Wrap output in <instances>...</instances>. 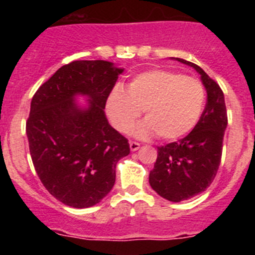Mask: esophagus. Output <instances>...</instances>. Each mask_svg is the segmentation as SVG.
<instances>
[{"label":"esophagus","mask_w":255,"mask_h":255,"mask_svg":"<svg viewBox=\"0 0 255 255\" xmlns=\"http://www.w3.org/2000/svg\"><path fill=\"white\" fill-rule=\"evenodd\" d=\"M129 145H130V150H132V152H135V150H138L139 148H140V144L136 143V141H130Z\"/></svg>","instance_id":"1"}]
</instances>
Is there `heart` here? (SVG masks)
<instances>
[{
  "label": "heart",
  "mask_w": 255,
  "mask_h": 255,
  "mask_svg": "<svg viewBox=\"0 0 255 255\" xmlns=\"http://www.w3.org/2000/svg\"><path fill=\"white\" fill-rule=\"evenodd\" d=\"M206 103L202 83L168 70H148L136 74L123 88H115L106 103L110 121L116 130L128 132L144 111L147 119L132 134L163 140H176L197 126Z\"/></svg>",
  "instance_id": "b5f03b06"
}]
</instances>
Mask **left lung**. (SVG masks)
<instances>
[{
  "label": "left lung",
  "mask_w": 255,
  "mask_h": 255,
  "mask_svg": "<svg viewBox=\"0 0 255 255\" xmlns=\"http://www.w3.org/2000/svg\"><path fill=\"white\" fill-rule=\"evenodd\" d=\"M199 73L207 91V103L197 126L185 138L157 148L158 155L149 172V184L170 202H182L203 193L215 180L222 155L227 126L224 92L198 65L176 58Z\"/></svg>",
  "instance_id": "obj_1"
}]
</instances>
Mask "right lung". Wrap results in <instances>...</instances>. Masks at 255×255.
<instances>
[{"label": "right lung", "mask_w": 255, "mask_h": 255, "mask_svg": "<svg viewBox=\"0 0 255 255\" xmlns=\"http://www.w3.org/2000/svg\"><path fill=\"white\" fill-rule=\"evenodd\" d=\"M123 71L108 61H73L33 96L26 121L31 161L49 194L66 206L100 203L114 188L117 162L130 153L105 115ZM76 94L90 98L87 109L76 105Z\"/></svg>", "instance_id": "add662e5"}]
</instances>
